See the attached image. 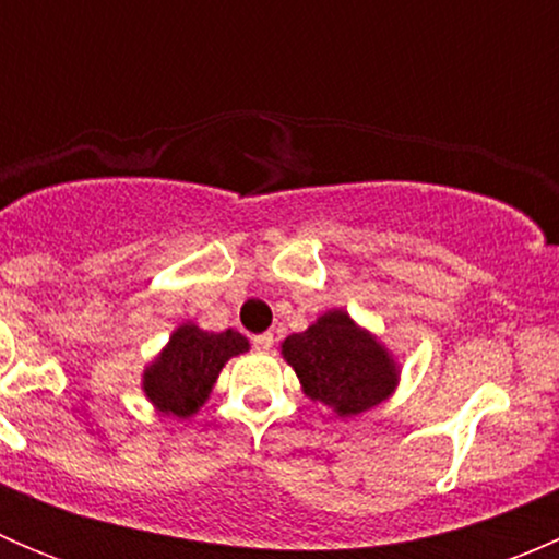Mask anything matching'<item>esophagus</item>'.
<instances>
[{"label": "esophagus", "instance_id": "34e87169", "mask_svg": "<svg viewBox=\"0 0 559 559\" xmlns=\"http://www.w3.org/2000/svg\"><path fill=\"white\" fill-rule=\"evenodd\" d=\"M253 348H257V352H270V348H273V332L253 335Z\"/></svg>", "mask_w": 559, "mask_h": 559}]
</instances>
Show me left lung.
Returning a JSON list of instances; mask_svg holds the SVG:
<instances>
[{"label": "left lung", "mask_w": 559, "mask_h": 559, "mask_svg": "<svg viewBox=\"0 0 559 559\" xmlns=\"http://www.w3.org/2000/svg\"><path fill=\"white\" fill-rule=\"evenodd\" d=\"M302 392L337 416H357L394 392L400 368L384 343L341 308L321 313L306 332L281 343Z\"/></svg>", "instance_id": "obj_1"}]
</instances>
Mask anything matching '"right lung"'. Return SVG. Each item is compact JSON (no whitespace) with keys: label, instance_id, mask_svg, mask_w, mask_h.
Masks as SVG:
<instances>
[{"label":"right lung","instance_id":"right-lung-1","mask_svg":"<svg viewBox=\"0 0 559 559\" xmlns=\"http://www.w3.org/2000/svg\"><path fill=\"white\" fill-rule=\"evenodd\" d=\"M248 352V341L240 332H205L186 321L170 335V343L145 368L143 392L162 414L178 419L197 414L224 365Z\"/></svg>","mask_w":559,"mask_h":559}]
</instances>
